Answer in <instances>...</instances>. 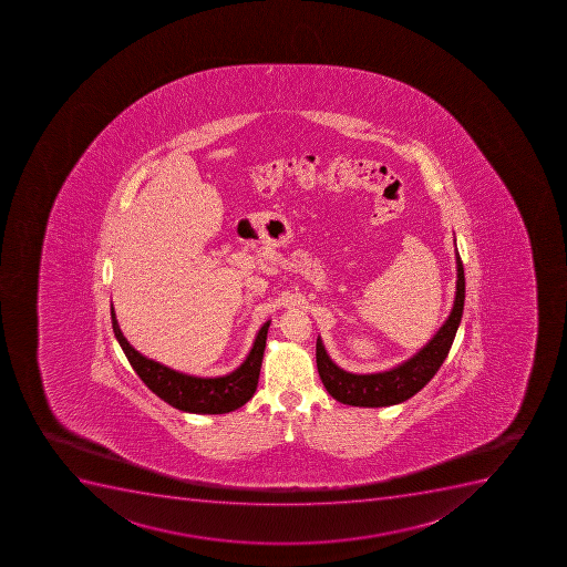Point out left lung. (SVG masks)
Wrapping results in <instances>:
<instances>
[{
    "instance_id": "left-lung-1",
    "label": "left lung",
    "mask_w": 567,
    "mask_h": 567,
    "mask_svg": "<svg viewBox=\"0 0 567 567\" xmlns=\"http://www.w3.org/2000/svg\"><path fill=\"white\" fill-rule=\"evenodd\" d=\"M455 264H457V281H455L454 307L446 322L441 326L440 331L434 334V339L430 340L429 344L392 370L368 373V375H357L342 370L329 359L322 339L318 337V375L322 379L323 386L331 398L350 406H392L413 398L419 390H423L432 381V377L445 362L446 354L452 348L461 317H463V306H465V270L457 250H455Z\"/></svg>"
}]
</instances>
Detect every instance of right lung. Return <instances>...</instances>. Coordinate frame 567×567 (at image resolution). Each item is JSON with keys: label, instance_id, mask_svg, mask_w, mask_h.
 Returning <instances> with one entry per match:
<instances>
[{"label": "right lung", "instance_id": "1", "mask_svg": "<svg viewBox=\"0 0 567 567\" xmlns=\"http://www.w3.org/2000/svg\"><path fill=\"white\" fill-rule=\"evenodd\" d=\"M113 333L117 337L122 351L126 354L133 370L141 381L169 406L188 413H228L244 406L255 395L258 379H260L261 360H264L265 340L269 331V322L261 326L256 334L255 344L250 348L247 359L223 377L186 375L172 370L168 365L146 359L144 354L133 350L132 344L124 339L118 328L117 317L113 311Z\"/></svg>", "mask_w": 567, "mask_h": 567}]
</instances>
